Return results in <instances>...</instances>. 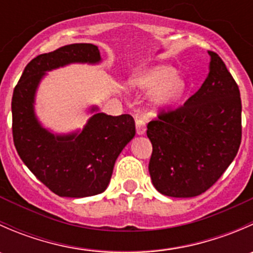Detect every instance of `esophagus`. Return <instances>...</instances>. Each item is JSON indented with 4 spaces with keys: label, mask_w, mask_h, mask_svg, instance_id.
I'll return each instance as SVG.
<instances>
[{
    "label": "esophagus",
    "mask_w": 253,
    "mask_h": 253,
    "mask_svg": "<svg viewBox=\"0 0 253 253\" xmlns=\"http://www.w3.org/2000/svg\"><path fill=\"white\" fill-rule=\"evenodd\" d=\"M147 120L145 117L143 116H138L136 117V131L138 134H144L145 129H147Z\"/></svg>",
    "instance_id": "1"
}]
</instances>
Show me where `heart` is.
<instances>
[{
    "instance_id": "heart-1",
    "label": "heart",
    "mask_w": 253,
    "mask_h": 253,
    "mask_svg": "<svg viewBox=\"0 0 253 253\" xmlns=\"http://www.w3.org/2000/svg\"><path fill=\"white\" fill-rule=\"evenodd\" d=\"M176 71L169 66H160L138 79V84L144 89H157L154 101L159 105L174 103L185 89L182 79L175 77Z\"/></svg>"
}]
</instances>
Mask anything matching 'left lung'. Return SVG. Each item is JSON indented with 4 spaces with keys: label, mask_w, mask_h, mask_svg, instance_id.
I'll list each match as a JSON object with an SVG mask.
<instances>
[{
    "label": "left lung",
    "mask_w": 253,
    "mask_h": 253,
    "mask_svg": "<svg viewBox=\"0 0 253 253\" xmlns=\"http://www.w3.org/2000/svg\"><path fill=\"white\" fill-rule=\"evenodd\" d=\"M205 83L180 108L163 110L147 126L153 145L149 174L169 197H195L224 174L241 143V98L218 53L208 51Z\"/></svg>",
    "instance_id": "1"
}]
</instances>
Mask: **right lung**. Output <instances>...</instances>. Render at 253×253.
Returning <instances> with one entry per match:
<instances>
[{
    "mask_svg": "<svg viewBox=\"0 0 253 253\" xmlns=\"http://www.w3.org/2000/svg\"><path fill=\"white\" fill-rule=\"evenodd\" d=\"M100 60L95 45H66L33 58L13 90L12 132L18 154L38 180L61 197L82 198L104 192L117 157L136 134L134 120L128 114L96 112L82 132L63 136L48 132L35 116V91L46 71ZM95 110L98 108L91 109Z\"/></svg>",
    "mask_w": 253,
    "mask_h": 253,
    "instance_id": "1",
    "label": "right lung"
}]
</instances>
